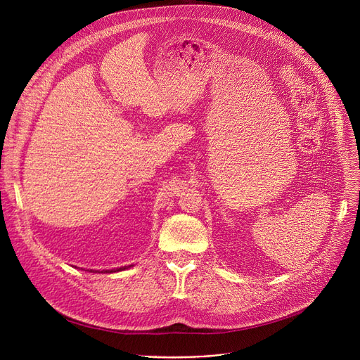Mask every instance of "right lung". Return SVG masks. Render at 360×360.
Here are the masks:
<instances>
[{"label":"right lung","instance_id":"add662e5","mask_svg":"<svg viewBox=\"0 0 360 360\" xmlns=\"http://www.w3.org/2000/svg\"><path fill=\"white\" fill-rule=\"evenodd\" d=\"M130 267H134V264H130V266H124V267H119V269H112V270H102L101 273H117V271H123V270H127V269H130ZM89 273H97V271H94V270H87Z\"/></svg>","mask_w":360,"mask_h":360}]
</instances>
